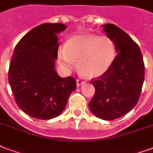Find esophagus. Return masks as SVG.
<instances>
[{"label": "esophagus", "mask_w": 153, "mask_h": 153, "mask_svg": "<svg viewBox=\"0 0 153 153\" xmlns=\"http://www.w3.org/2000/svg\"><path fill=\"white\" fill-rule=\"evenodd\" d=\"M84 83H85V81H84L83 80H81V79H77V80H76V85H77V86L81 85H83Z\"/></svg>", "instance_id": "1"}]
</instances>
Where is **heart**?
I'll list each match as a JSON object with an SVG mask.
<instances>
[{
  "instance_id": "obj_1",
  "label": "heart",
  "mask_w": 153,
  "mask_h": 153,
  "mask_svg": "<svg viewBox=\"0 0 153 153\" xmlns=\"http://www.w3.org/2000/svg\"><path fill=\"white\" fill-rule=\"evenodd\" d=\"M115 57L113 41L106 36L78 35L71 38L66 46L58 51V59L62 66L70 69L79 60V68L88 76H98L108 70Z\"/></svg>"
}]
</instances>
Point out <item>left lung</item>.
Returning a JSON list of instances; mask_svg holds the SVG:
<instances>
[{
    "instance_id": "left-lung-1",
    "label": "left lung",
    "mask_w": 153,
    "mask_h": 153,
    "mask_svg": "<svg viewBox=\"0 0 153 153\" xmlns=\"http://www.w3.org/2000/svg\"><path fill=\"white\" fill-rule=\"evenodd\" d=\"M102 26L117 56L106 72L91 81L95 94L89 106L97 118L114 120L137 104L144 81V63L139 46L126 32L114 24Z\"/></svg>"
}]
</instances>
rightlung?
<instances>
[{"instance_id": "right-lung-1", "label": "right lung", "mask_w": 153, "mask_h": 153, "mask_svg": "<svg viewBox=\"0 0 153 153\" xmlns=\"http://www.w3.org/2000/svg\"><path fill=\"white\" fill-rule=\"evenodd\" d=\"M66 28L62 23L39 25L21 39L13 52L8 74L13 95L18 107L35 119L59 116L76 89L75 78H62L55 70L57 34Z\"/></svg>"}]
</instances>
